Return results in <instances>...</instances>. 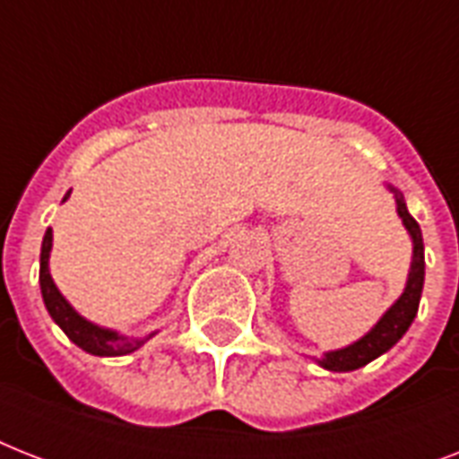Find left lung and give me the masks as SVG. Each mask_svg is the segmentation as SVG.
<instances>
[{
  "label": "left lung",
  "mask_w": 459,
  "mask_h": 459,
  "mask_svg": "<svg viewBox=\"0 0 459 459\" xmlns=\"http://www.w3.org/2000/svg\"><path fill=\"white\" fill-rule=\"evenodd\" d=\"M385 187L395 197V212H398L400 221L410 233V240H412V262H410L405 288H403L398 300L385 309L384 316L362 338H357L355 342H350L345 348L328 350L321 357H314V362L326 371H355L364 364H369L371 359L381 357L384 352H388L407 333V328L412 326L417 309H420L421 288H424V238H421L420 223L414 221L412 214L407 212L403 193L398 187H393L391 183Z\"/></svg>",
  "instance_id": "8db88e82"
}]
</instances>
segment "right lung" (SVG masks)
Listing matches in <instances>:
<instances>
[{"label":"right lung","instance_id":"add662e5","mask_svg":"<svg viewBox=\"0 0 459 459\" xmlns=\"http://www.w3.org/2000/svg\"><path fill=\"white\" fill-rule=\"evenodd\" d=\"M68 197H71V190L64 195L61 202H66ZM49 255H52V229H47L45 238H42V250H39V290H42V300H45L47 312L54 319V324L78 348L97 357H121L135 352L152 335L159 333V331H150L147 335H124L114 331V328L100 326V324H92L90 319H85L82 314L75 312L74 305L61 295V290L54 283L52 273H49Z\"/></svg>","mask_w":459,"mask_h":459}]
</instances>
